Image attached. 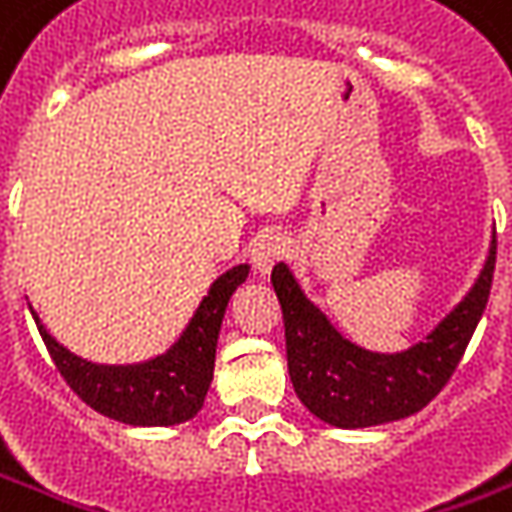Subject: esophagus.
Returning <instances> with one entry per match:
<instances>
[{"label":"esophagus","mask_w":512,"mask_h":512,"mask_svg":"<svg viewBox=\"0 0 512 512\" xmlns=\"http://www.w3.org/2000/svg\"><path fill=\"white\" fill-rule=\"evenodd\" d=\"M288 252H291V244H288L285 235H280V232H266V235L257 238L255 249H252V260H255V268L260 274H268L274 268V263H280Z\"/></svg>","instance_id":"obj_1"}]
</instances>
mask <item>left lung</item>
I'll list each match as a JSON object with an SVG mask.
<instances>
[{
  "label": "left lung",
  "mask_w": 512,
  "mask_h": 512,
  "mask_svg": "<svg viewBox=\"0 0 512 512\" xmlns=\"http://www.w3.org/2000/svg\"><path fill=\"white\" fill-rule=\"evenodd\" d=\"M493 266L496 232L480 280L466 299L407 352L374 355L341 338L296 285L288 266L277 263L271 282L285 318L288 374L302 405L341 430L399 421L430 405L466 355L491 296Z\"/></svg>",
  "instance_id": "1"
}]
</instances>
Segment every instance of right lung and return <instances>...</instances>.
I'll list each match as a JSON object with an SVG mask.
<instances>
[{
	"label": "right lung",
	"instance_id": "1",
	"mask_svg": "<svg viewBox=\"0 0 512 512\" xmlns=\"http://www.w3.org/2000/svg\"><path fill=\"white\" fill-rule=\"evenodd\" d=\"M249 277V266H235L221 274L191 318L188 330L166 355L141 366H96L63 349L38 324L52 363L71 391L102 416L135 427H169L199 413L216 366V343L227 302Z\"/></svg>",
	"mask_w": 512,
	"mask_h": 512
}]
</instances>
